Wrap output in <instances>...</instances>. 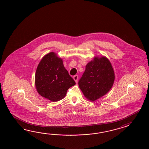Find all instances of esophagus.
<instances>
[{"label":"esophagus","mask_w":149,"mask_h":149,"mask_svg":"<svg viewBox=\"0 0 149 149\" xmlns=\"http://www.w3.org/2000/svg\"><path fill=\"white\" fill-rule=\"evenodd\" d=\"M73 79L75 81V82L77 83V80H78V75H75L73 77Z\"/></svg>","instance_id":"34e87169"}]
</instances>
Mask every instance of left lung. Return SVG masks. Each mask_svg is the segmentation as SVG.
Listing matches in <instances>:
<instances>
[{
  "label": "left lung",
  "instance_id": "1",
  "mask_svg": "<svg viewBox=\"0 0 149 149\" xmlns=\"http://www.w3.org/2000/svg\"><path fill=\"white\" fill-rule=\"evenodd\" d=\"M114 80L115 74L110 61L105 56H96L87 64L79 86L86 98L94 102L110 90Z\"/></svg>",
  "mask_w": 149,
  "mask_h": 149
}]
</instances>
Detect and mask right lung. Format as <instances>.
<instances>
[{
  "label": "right lung",
  "instance_id": "add662e5",
  "mask_svg": "<svg viewBox=\"0 0 149 149\" xmlns=\"http://www.w3.org/2000/svg\"><path fill=\"white\" fill-rule=\"evenodd\" d=\"M75 82L64 67L63 59L54 52L45 55L36 68L35 85L41 96L52 102L63 99Z\"/></svg>",
  "mask_w": 149,
  "mask_h": 149
}]
</instances>
